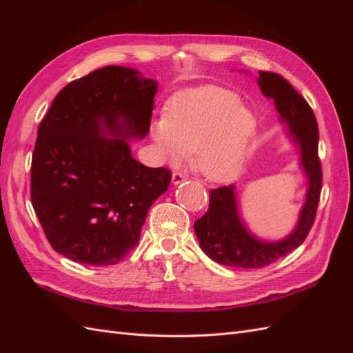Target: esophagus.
<instances>
[{
    "label": "esophagus",
    "mask_w": 353,
    "mask_h": 353,
    "mask_svg": "<svg viewBox=\"0 0 353 353\" xmlns=\"http://www.w3.org/2000/svg\"><path fill=\"white\" fill-rule=\"evenodd\" d=\"M185 179H187V176L184 174H181V172H174L172 174V184L174 185H178L181 183H184Z\"/></svg>",
    "instance_id": "1"
}]
</instances>
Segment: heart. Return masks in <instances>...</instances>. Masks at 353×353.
<instances>
[{"mask_svg": "<svg viewBox=\"0 0 353 353\" xmlns=\"http://www.w3.org/2000/svg\"><path fill=\"white\" fill-rule=\"evenodd\" d=\"M256 130L253 113L236 94L203 87L179 94L152 126V137L170 163L194 153V165L210 181L236 176Z\"/></svg>", "mask_w": 353, "mask_h": 353, "instance_id": "heart-1", "label": "heart"}]
</instances>
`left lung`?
I'll list each match as a JSON object with an SVG mask.
<instances>
[{
  "label": "left lung",
  "instance_id": "left-lung-1",
  "mask_svg": "<svg viewBox=\"0 0 353 353\" xmlns=\"http://www.w3.org/2000/svg\"><path fill=\"white\" fill-rule=\"evenodd\" d=\"M258 83L265 97L274 100L280 122L287 125L288 135L294 137L293 143L301 148L307 191L292 234L279 241H263L256 239L240 219L236 185L210 190L209 209L194 222L196 236L212 261L236 268H262L299 248L314 225L323 187L318 125L311 105L279 73L259 72Z\"/></svg>",
  "mask_w": 353,
  "mask_h": 353
}]
</instances>
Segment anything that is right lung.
I'll return each mask as SVG.
<instances>
[{
    "mask_svg": "<svg viewBox=\"0 0 353 353\" xmlns=\"http://www.w3.org/2000/svg\"><path fill=\"white\" fill-rule=\"evenodd\" d=\"M157 82L105 66L63 88L38 128L30 200L51 248L94 266L121 262L140 241L148 209L170 184L128 140L150 131Z\"/></svg>",
    "mask_w": 353,
    "mask_h": 353,
    "instance_id": "right-lung-1",
    "label": "right lung"
}]
</instances>
